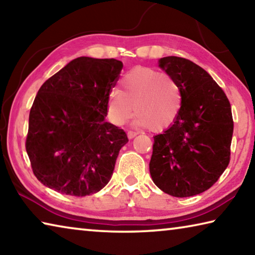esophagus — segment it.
Returning <instances> with one entry per match:
<instances>
[{"label": "esophagus", "instance_id": "esophagus-1", "mask_svg": "<svg viewBox=\"0 0 255 255\" xmlns=\"http://www.w3.org/2000/svg\"><path fill=\"white\" fill-rule=\"evenodd\" d=\"M137 135H138V132L133 131V130H128V132H127V136H128L129 139H132V138L136 137Z\"/></svg>", "mask_w": 255, "mask_h": 255}]
</instances>
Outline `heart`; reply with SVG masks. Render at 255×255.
Segmentation results:
<instances>
[{"label": "heart", "instance_id": "obj_1", "mask_svg": "<svg viewBox=\"0 0 255 255\" xmlns=\"http://www.w3.org/2000/svg\"><path fill=\"white\" fill-rule=\"evenodd\" d=\"M182 92L173 77L149 67H136L120 81V92L111 91L107 101L108 117L124 125L135 107V124L158 131L174 123L182 107Z\"/></svg>", "mask_w": 255, "mask_h": 255}]
</instances>
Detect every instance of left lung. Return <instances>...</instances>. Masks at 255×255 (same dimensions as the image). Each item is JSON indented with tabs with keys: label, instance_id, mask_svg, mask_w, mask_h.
Here are the masks:
<instances>
[{
	"label": "left lung",
	"instance_id": "1",
	"mask_svg": "<svg viewBox=\"0 0 255 255\" xmlns=\"http://www.w3.org/2000/svg\"><path fill=\"white\" fill-rule=\"evenodd\" d=\"M158 66L178 82L183 101L174 123L154 136L150 176L170 196L199 195L216 183L230 163L231 103L213 77L191 60L167 56Z\"/></svg>",
	"mask_w": 255,
	"mask_h": 255
}]
</instances>
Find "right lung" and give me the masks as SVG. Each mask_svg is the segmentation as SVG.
Segmentation results:
<instances>
[{
	"mask_svg": "<svg viewBox=\"0 0 255 255\" xmlns=\"http://www.w3.org/2000/svg\"><path fill=\"white\" fill-rule=\"evenodd\" d=\"M123 63L79 57L49 77L29 115L25 149L33 174L63 195L84 197L105 188L126 132L107 123V101Z\"/></svg>",
	"mask_w": 255,
	"mask_h": 255,
	"instance_id": "right-lung-1",
	"label": "right lung"
}]
</instances>
